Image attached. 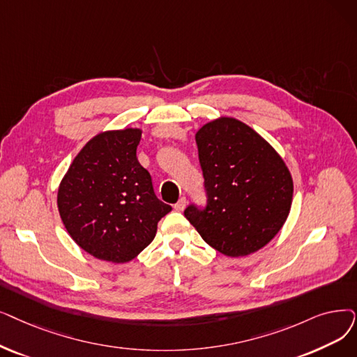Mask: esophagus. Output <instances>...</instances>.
Returning <instances> with one entry per match:
<instances>
[{
	"label": "esophagus",
	"instance_id": "esophagus-1",
	"mask_svg": "<svg viewBox=\"0 0 357 357\" xmlns=\"http://www.w3.org/2000/svg\"><path fill=\"white\" fill-rule=\"evenodd\" d=\"M185 206H187V198H185V197H181V198H179V201H178V203H176L174 207H175V210L182 211V210L185 208Z\"/></svg>",
	"mask_w": 357,
	"mask_h": 357
}]
</instances>
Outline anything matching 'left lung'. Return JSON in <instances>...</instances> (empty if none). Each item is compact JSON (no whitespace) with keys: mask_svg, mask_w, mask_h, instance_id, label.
<instances>
[{"mask_svg":"<svg viewBox=\"0 0 357 357\" xmlns=\"http://www.w3.org/2000/svg\"><path fill=\"white\" fill-rule=\"evenodd\" d=\"M206 207L183 214L210 246L227 257L250 255L284 225L293 197L289 169L246 123L222 118L195 134Z\"/></svg>","mask_w":357,"mask_h":357,"instance_id":"obj_1","label":"left lung"}]
</instances>
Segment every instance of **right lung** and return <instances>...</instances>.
Listing matches in <instances>:
<instances>
[{"instance_id":"add662e5","label":"right lung","mask_w":357,"mask_h":357,"mask_svg":"<svg viewBox=\"0 0 357 357\" xmlns=\"http://www.w3.org/2000/svg\"><path fill=\"white\" fill-rule=\"evenodd\" d=\"M142 131L96 135L77 154L58 190L63 223L82 250L103 261L127 262L154 239L172 207L153 190L137 159Z\"/></svg>"}]
</instances>
